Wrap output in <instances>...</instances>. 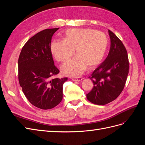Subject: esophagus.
<instances>
[{"label":"esophagus","instance_id":"esophagus-1","mask_svg":"<svg viewBox=\"0 0 145 145\" xmlns=\"http://www.w3.org/2000/svg\"><path fill=\"white\" fill-rule=\"evenodd\" d=\"M72 80L73 81H76V82H80L82 80V77H78V78H72Z\"/></svg>","mask_w":145,"mask_h":145}]
</instances>
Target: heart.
Returning a JSON list of instances; mask_svg holds the SVG:
<instances>
[{
  "label": "heart",
  "mask_w": 145,
  "mask_h": 145,
  "mask_svg": "<svg viewBox=\"0 0 145 145\" xmlns=\"http://www.w3.org/2000/svg\"><path fill=\"white\" fill-rule=\"evenodd\" d=\"M108 38L103 33L91 29L72 28L66 31L63 40H54L50 45L51 54L58 62H64L74 54L77 56L60 68L65 76L78 77L87 67L93 69L103 60L107 50Z\"/></svg>",
  "instance_id": "obj_1"
}]
</instances>
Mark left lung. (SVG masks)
<instances>
[{
	"label": "left lung",
	"mask_w": 145,
	"mask_h": 145,
	"mask_svg": "<svg viewBox=\"0 0 145 145\" xmlns=\"http://www.w3.org/2000/svg\"><path fill=\"white\" fill-rule=\"evenodd\" d=\"M111 47L106 59L89 77L93 88L86 94L89 102L104 105L116 99L124 88L129 72L127 51L121 41L108 30Z\"/></svg>",
	"instance_id": "obj_1"
}]
</instances>
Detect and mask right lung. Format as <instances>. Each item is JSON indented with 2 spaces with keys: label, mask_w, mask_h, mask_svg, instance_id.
I'll list each match as a JSON object with an SVG mask.
<instances>
[{
  "label": "right lung",
  "mask_w": 145,
  "mask_h": 145,
  "mask_svg": "<svg viewBox=\"0 0 145 145\" xmlns=\"http://www.w3.org/2000/svg\"><path fill=\"white\" fill-rule=\"evenodd\" d=\"M59 29H46L31 37L18 60L19 81L29 102L37 108L50 109L63 98V85L68 80L54 77L59 72L50 50L51 38Z\"/></svg>",
  "instance_id": "obj_1"
}]
</instances>
